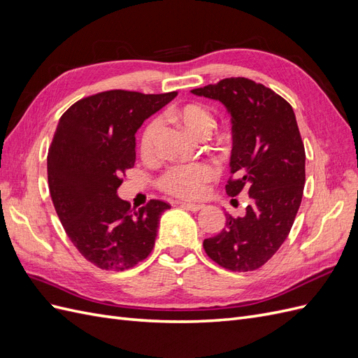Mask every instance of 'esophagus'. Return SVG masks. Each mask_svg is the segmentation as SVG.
Wrapping results in <instances>:
<instances>
[{
  "label": "esophagus",
  "instance_id": "34e87169",
  "mask_svg": "<svg viewBox=\"0 0 358 358\" xmlns=\"http://www.w3.org/2000/svg\"><path fill=\"white\" fill-rule=\"evenodd\" d=\"M180 206H182L183 209L191 210V212H199V210H201L204 208V206L200 204V203H187V201H182Z\"/></svg>",
  "mask_w": 358,
  "mask_h": 358
}]
</instances>
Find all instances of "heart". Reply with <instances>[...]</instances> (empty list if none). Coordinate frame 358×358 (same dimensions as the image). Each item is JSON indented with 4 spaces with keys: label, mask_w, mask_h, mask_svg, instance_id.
<instances>
[{
    "label": "heart",
    "mask_w": 358,
    "mask_h": 358,
    "mask_svg": "<svg viewBox=\"0 0 358 358\" xmlns=\"http://www.w3.org/2000/svg\"><path fill=\"white\" fill-rule=\"evenodd\" d=\"M169 115L178 121L194 137H206L213 127V116L203 104H187L179 109H171ZM159 119L148 124L140 138V152L150 157L155 152L157 136L159 131ZM216 169L209 162H196L187 166H173L162 173L158 179L161 191L180 199H196L204 192L208 183L216 178Z\"/></svg>",
    "instance_id": "heart-1"
}]
</instances>
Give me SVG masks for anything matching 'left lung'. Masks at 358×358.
<instances>
[{"label": "left lung", "mask_w": 358, "mask_h": 358, "mask_svg": "<svg viewBox=\"0 0 358 358\" xmlns=\"http://www.w3.org/2000/svg\"><path fill=\"white\" fill-rule=\"evenodd\" d=\"M220 100L231 115V176L225 191H242L251 203L245 216L227 215L220 234L204 239L206 254L231 272L264 266L289 234L305 188V145L291 104L263 83L222 79L192 90Z\"/></svg>", "instance_id": "1"}]
</instances>
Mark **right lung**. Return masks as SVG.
Masks as SVG:
<instances>
[{
	"label": "right lung",
	"mask_w": 358,
	"mask_h": 358,
	"mask_svg": "<svg viewBox=\"0 0 358 358\" xmlns=\"http://www.w3.org/2000/svg\"><path fill=\"white\" fill-rule=\"evenodd\" d=\"M178 95L112 90L76 101L59 119L48 152V182L71 243L101 270L131 268L152 252L161 213L152 199L138 210L116 196L136 162V131Z\"/></svg>",
	"instance_id": "1"
}]
</instances>
